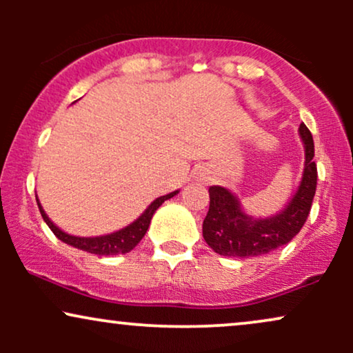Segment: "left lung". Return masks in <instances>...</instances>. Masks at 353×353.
Segmentation results:
<instances>
[{
	"instance_id": "8db88e82",
	"label": "left lung",
	"mask_w": 353,
	"mask_h": 353,
	"mask_svg": "<svg viewBox=\"0 0 353 353\" xmlns=\"http://www.w3.org/2000/svg\"><path fill=\"white\" fill-rule=\"evenodd\" d=\"M299 136L305 151L301 184L292 199L274 216H250L241 208L236 194L222 185H210V204L202 236L214 252L224 257H255L289 244L301 232L317 188V165L314 163V139L305 124L299 128Z\"/></svg>"
}]
</instances>
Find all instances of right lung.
I'll use <instances>...</instances> for the list:
<instances>
[{"label":"right lung","instance_id":"1","mask_svg":"<svg viewBox=\"0 0 353 353\" xmlns=\"http://www.w3.org/2000/svg\"><path fill=\"white\" fill-rule=\"evenodd\" d=\"M176 194H179V190H174V192H169L165 194V196L157 197V199L152 201L151 204L148 205V209H145L144 212L136 219V221H132L131 224H128L123 229L116 230V232L104 234V236H96V237H79V236H72V234L64 232V230H61L58 225L48 217V214L44 212L38 196H36V202H38L39 212H41V216L44 219V222L48 224V228H50L52 230V234H54L59 241H63L64 244L72 245L76 247V249L84 250V252H89V254L117 255V254L131 252V250L139 244L141 239L144 237L145 232H148L154 212L163 205L164 201L171 199V197L176 196Z\"/></svg>","mask_w":353,"mask_h":353}]
</instances>
